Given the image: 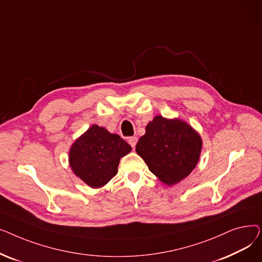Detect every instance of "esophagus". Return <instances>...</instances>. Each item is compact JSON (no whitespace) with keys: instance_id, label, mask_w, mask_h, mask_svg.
<instances>
[{"instance_id":"1","label":"esophagus","mask_w":262,"mask_h":262,"mask_svg":"<svg viewBox=\"0 0 262 262\" xmlns=\"http://www.w3.org/2000/svg\"><path fill=\"white\" fill-rule=\"evenodd\" d=\"M137 142H138V138L137 137H130V138L128 139V143L130 144V146L134 148L137 144Z\"/></svg>"}]
</instances>
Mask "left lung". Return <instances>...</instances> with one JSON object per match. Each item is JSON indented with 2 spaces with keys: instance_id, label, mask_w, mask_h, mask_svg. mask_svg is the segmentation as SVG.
<instances>
[{
  "instance_id": "obj_1",
  "label": "left lung",
  "mask_w": 262,
  "mask_h": 262,
  "mask_svg": "<svg viewBox=\"0 0 262 262\" xmlns=\"http://www.w3.org/2000/svg\"><path fill=\"white\" fill-rule=\"evenodd\" d=\"M202 147L200 134L186 121L157 115L148 122L136 152L161 183L173 186L194 170Z\"/></svg>"
}]
</instances>
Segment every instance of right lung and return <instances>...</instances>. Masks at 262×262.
<instances>
[{
  "label": "right lung",
  "instance_id": "add662e5",
  "mask_svg": "<svg viewBox=\"0 0 262 262\" xmlns=\"http://www.w3.org/2000/svg\"><path fill=\"white\" fill-rule=\"evenodd\" d=\"M130 150L132 146L119 135L93 124L71 145L69 164L86 185L98 189L118 173L120 159Z\"/></svg>",
  "mask_w": 262,
  "mask_h": 262
}]
</instances>
